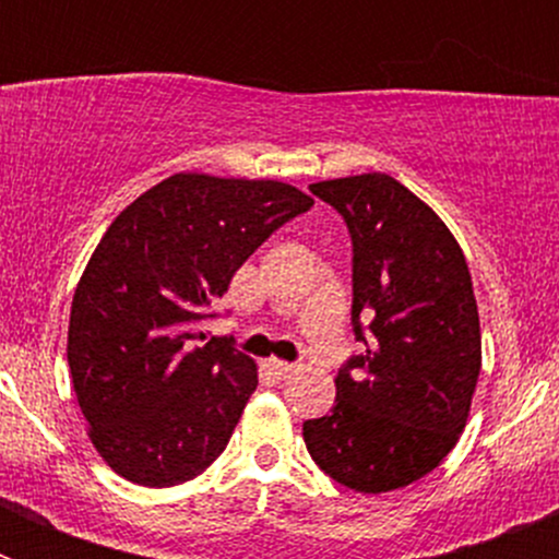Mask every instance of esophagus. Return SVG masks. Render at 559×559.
Segmentation results:
<instances>
[{
  "mask_svg": "<svg viewBox=\"0 0 559 559\" xmlns=\"http://www.w3.org/2000/svg\"><path fill=\"white\" fill-rule=\"evenodd\" d=\"M269 369H271V374H274V378H290V374L296 372V364H288V360H269Z\"/></svg>",
  "mask_w": 559,
  "mask_h": 559,
  "instance_id": "esophagus-1",
  "label": "esophagus"
}]
</instances>
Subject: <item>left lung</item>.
Wrapping results in <instances>:
<instances>
[{"instance_id": "obj_1", "label": "left lung", "mask_w": 559, "mask_h": 559, "mask_svg": "<svg viewBox=\"0 0 559 559\" xmlns=\"http://www.w3.org/2000/svg\"><path fill=\"white\" fill-rule=\"evenodd\" d=\"M310 192L353 237L364 353L338 369L333 412L305 423V445L349 490H400L439 467L467 426L481 369L471 271L437 212L386 173L316 181Z\"/></svg>"}]
</instances>
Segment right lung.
<instances>
[{"label": "right lung", "mask_w": 559, "mask_h": 559, "mask_svg": "<svg viewBox=\"0 0 559 559\" xmlns=\"http://www.w3.org/2000/svg\"><path fill=\"white\" fill-rule=\"evenodd\" d=\"M310 206L285 181L176 173L114 218L75 288L67 360L117 476L173 487L224 453L257 364L201 324L257 246Z\"/></svg>", "instance_id": "right-lung-1"}]
</instances>
